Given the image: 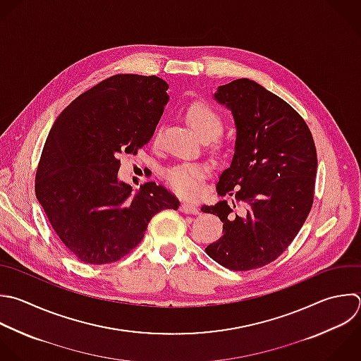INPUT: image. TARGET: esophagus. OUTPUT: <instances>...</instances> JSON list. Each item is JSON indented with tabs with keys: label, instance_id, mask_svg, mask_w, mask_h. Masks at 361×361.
Returning a JSON list of instances; mask_svg holds the SVG:
<instances>
[{
	"label": "esophagus",
	"instance_id": "34e87169",
	"mask_svg": "<svg viewBox=\"0 0 361 361\" xmlns=\"http://www.w3.org/2000/svg\"><path fill=\"white\" fill-rule=\"evenodd\" d=\"M179 209L182 213H186V214H199V209L190 203H182Z\"/></svg>",
	"mask_w": 361,
	"mask_h": 361
}]
</instances>
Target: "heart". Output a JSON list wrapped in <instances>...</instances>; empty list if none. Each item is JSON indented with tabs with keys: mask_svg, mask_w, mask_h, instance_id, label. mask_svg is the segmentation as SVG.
<instances>
[{
	"mask_svg": "<svg viewBox=\"0 0 361 361\" xmlns=\"http://www.w3.org/2000/svg\"><path fill=\"white\" fill-rule=\"evenodd\" d=\"M186 120L195 133L204 141H210L214 154L221 155L226 144L217 137L224 130L223 116L206 102H195L186 110ZM209 175V166L202 162H180L164 172L166 183L173 192L183 197H193L200 192L202 182Z\"/></svg>",
	"mask_w": 361,
	"mask_h": 361,
	"instance_id": "1",
	"label": "heart"
}]
</instances>
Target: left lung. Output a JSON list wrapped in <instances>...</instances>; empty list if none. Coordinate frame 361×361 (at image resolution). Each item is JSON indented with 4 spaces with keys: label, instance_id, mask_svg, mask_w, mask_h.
Here are the masks:
<instances>
[{
    "label": "left lung",
    "instance_id": "left-lung-1",
    "mask_svg": "<svg viewBox=\"0 0 361 361\" xmlns=\"http://www.w3.org/2000/svg\"><path fill=\"white\" fill-rule=\"evenodd\" d=\"M214 99L237 127L231 165L216 186L234 200L202 207L223 221V237L206 252L231 271H250L275 261L303 226L314 197L316 147L299 113L254 80L220 86Z\"/></svg>",
    "mask_w": 361,
    "mask_h": 361
}]
</instances>
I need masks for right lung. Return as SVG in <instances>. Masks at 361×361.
<instances>
[{
	"mask_svg": "<svg viewBox=\"0 0 361 361\" xmlns=\"http://www.w3.org/2000/svg\"><path fill=\"white\" fill-rule=\"evenodd\" d=\"M157 76L116 75L76 97L45 141L35 193L65 247L86 264H111L135 248L151 219L179 200L148 182L137 195L118 182L121 154L154 135L169 97Z\"/></svg>",
	"mask_w": 361,
	"mask_h": 361,
	"instance_id": "obj_1",
	"label": "right lung"
}]
</instances>
